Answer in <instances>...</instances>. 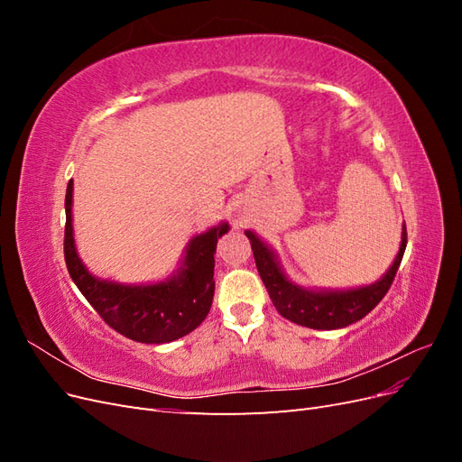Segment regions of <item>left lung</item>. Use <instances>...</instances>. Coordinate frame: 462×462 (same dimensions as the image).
Wrapping results in <instances>:
<instances>
[{
    "label": "left lung",
    "mask_w": 462,
    "mask_h": 462,
    "mask_svg": "<svg viewBox=\"0 0 462 462\" xmlns=\"http://www.w3.org/2000/svg\"><path fill=\"white\" fill-rule=\"evenodd\" d=\"M253 246L256 268L270 292L277 312L289 321L312 329H339L355 324L374 310L393 283L407 248V227L402 226L399 253L391 268L375 283L356 289H304L291 282L282 270L277 254L253 231H245Z\"/></svg>",
    "instance_id": "8db88e82"
}]
</instances>
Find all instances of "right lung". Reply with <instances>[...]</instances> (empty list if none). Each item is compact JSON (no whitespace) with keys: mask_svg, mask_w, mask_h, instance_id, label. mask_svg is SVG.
<instances>
[{"mask_svg":"<svg viewBox=\"0 0 462 462\" xmlns=\"http://www.w3.org/2000/svg\"><path fill=\"white\" fill-rule=\"evenodd\" d=\"M65 263L69 275L109 328L138 343H170L197 329L212 309L214 254L229 223L192 236L183 265L165 282L125 285L92 275L79 258L73 235V180L65 194Z\"/></svg>","mask_w":462,"mask_h":462,"instance_id":"add662e5","label":"right lung"}]
</instances>
